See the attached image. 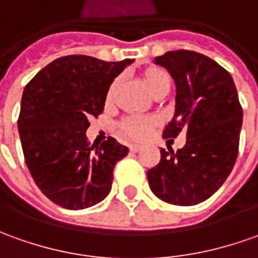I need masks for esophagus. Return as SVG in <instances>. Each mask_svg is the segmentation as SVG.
<instances>
[{
	"instance_id": "34e87169",
	"label": "esophagus",
	"mask_w": 258,
	"mask_h": 258,
	"mask_svg": "<svg viewBox=\"0 0 258 258\" xmlns=\"http://www.w3.org/2000/svg\"><path fill=\"white\" fill-rule=\"evenodd\" d=\"M143 150V147L141 145H130V151L131 152H138Z\"/></svg>"
}]
</instances>
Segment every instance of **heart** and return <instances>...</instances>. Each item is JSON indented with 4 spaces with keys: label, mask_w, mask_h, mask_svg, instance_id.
<instances>
[{
    "label": "heart",
    "mask_w": 258,
    "mask_h": 258,
    "mask_svg": "<svg viewBox=\"0 0 258 258\" xmlns=\"http://www.w3.org/2000/svg\"><path fill=\"white\" fill-rule=\"evenodd\" d=\"M140 79H141V83L144 85V87L147 89V92L150 93L154 99L165 97L171 90V86H172L171 75L164 68H159V66H150V68L144 69L140 73ZM118 86H120V80L115 79L111 86L108 87L106 94L107 104L113 103ZM155 124H157L155 117H130L121 122L120 131H121L122 136L127 137V138L143 140L155 127Z\"/></svg>",
    "instance_id": "obj_1"
}]
</instances>
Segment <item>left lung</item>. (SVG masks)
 I'll return each mask as SVG.
<instances>
[{"label": "left lung", "mask_w": 258, "mask_h": 258, "mask_svg": "<svg viewBox=\"0 0 258 258\" xmlns=\"http://www.w3.org/2000/svg\"><path fill=\"white\" fill-rule=\"evenodd\" d=\"M175 82V111L164 138L186 136L183 148H161V161L147 172L152 194L178 206L206 201L232 172L243 110L230 73L208 56L171 50L154 59Z\"/></svg>", "instance_id": "obj_1"}]
</instances>
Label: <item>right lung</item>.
I'll return each instance as SVG.
<instances>
[{
    "label": "right lung",
    "mask_w": 258,
    "mask_h": 258,
    "mask_svg": "<svg viewBox=\"0 0 258 258\" xmlns=\"http://www.w3.org/2000/svg\"><path fill=\"white\" fill-rule=\"evenodd\" d=\"M133 62L63 56L26 85L18 120L26 166L42 194L64 209L101 202L111 190L117 161L128 154L111 137L89 147L86 131L89 118L103 113L108 87Z\"/></svg>",
    "instance_id": "right-lung-1"
}]
</instances>
